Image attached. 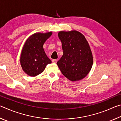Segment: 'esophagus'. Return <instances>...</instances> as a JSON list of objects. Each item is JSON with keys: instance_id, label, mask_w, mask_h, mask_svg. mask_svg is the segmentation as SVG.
<instances>
[{"instance_id": "obj_1", "label": "esophagus", "mask_w": 121, "mask_h": 121, "mask_svg": "<svg viewBox=\"0 0 121 121\" xmlns=\"http://www.w3.org/2000/svg\"><path fill=\"white\" fill-rule=\"evenodd\" d=\"M52 62L54 63H56L57 62V60H56V59H53L52 60Z\"/></svg>"}]
</instances>
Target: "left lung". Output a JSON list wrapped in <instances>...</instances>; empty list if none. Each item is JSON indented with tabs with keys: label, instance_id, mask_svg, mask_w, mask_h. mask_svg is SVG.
<instances>
[{
	"label": "left lung",
	"instance_id": "left-lung-1",
	"mask_svg": "<svg viewBox=\"0 0 121 121\" xmlns=\"http://www.w3.org/2000/svg\"><path fill=\"white\" fill-rule=\"evenodd\" d=\"M63 54L57 62L61 73L72 82L88 75L93 65V56L85 36L76 30L58 32Z\"/></svg>",
	"mask_w": 121,
	"mask_h": 121
}]
</instances>
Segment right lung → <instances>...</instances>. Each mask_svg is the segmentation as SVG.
Here are the masks:
<instances>
[{"label":"right lung","mask_w":121,"mask_h":121,"mask_svg":"<svg viewBox=\"0 0 121 121\" xmlns=\"http://www.w3.org/2000/svg\"><path fill=\"white\" fill-rule=\"evenodd\" d=\"M52 32H36L29 37L24 43L20 56V64L24 72L35 77L42 73L52 61L47 56L43 45Z\"/></svg>","instance_id":"obj_1"}]
</instances>
